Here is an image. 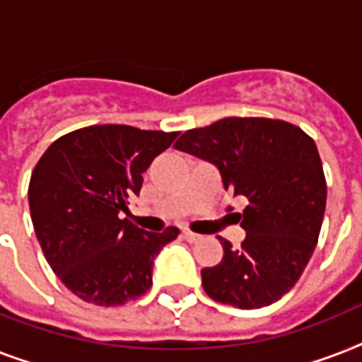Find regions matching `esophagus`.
Instances as JSON below:
<instances>
[{
  "instance_id": "1",
  "label": "esophagus",
  "mask_w": 362,
  "mask_h": 362,
  "mask_svg": "<svg viewBox=\"0 0 362 362\" xmlns=\"http://www.w3.org/2000/svg\"><path fill=\"white\" fill-rule=\"evenodd\" d=\"M184 238H186L187 242H199L201 240V235H197V233H192V231H184Z\"/></svg>"
}]
</instances>
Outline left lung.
<instances>
[{
  "label": "left lung",
  "instance_id": "1",
  "mask_svg": "<svg viewBox=\"0 0 362 362\" xmlns=\"http://www.w3.org/2000/svg\"><path fill=\"white\" fill-rule=\"evenodd\" d=\"M176 150L214 163L226 189L244 197L246 238H220L223 259L201 270L210 298L263 308L298 281L320 238L327 182L320 152L300 127L270 118H223L186 131Z\"/></svg>",
  "mask_w": 362,
  "mask_h": 362
}]
</instances>
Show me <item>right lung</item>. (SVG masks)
Here are the masks:
<instances>
[{
  "label": "right lung",
  "instance_id": "right-lung-1",
  "mask_svg": "<svg viewBox=\"0 0 362 362\" xmlns=\"http://www.w3.org/2000/svg\"><path fill=\"white\" fill-rule=\"evenodd\" d=\"M178 131L90 125L59 136L31 173L28 201L50 269L78 298L120 306L152 287L153 259L176 227L148 233L131 223L142 173Z\"/></svg>",
  "mask_w": 362,
  "mask_h": 362
}]
</instances>
